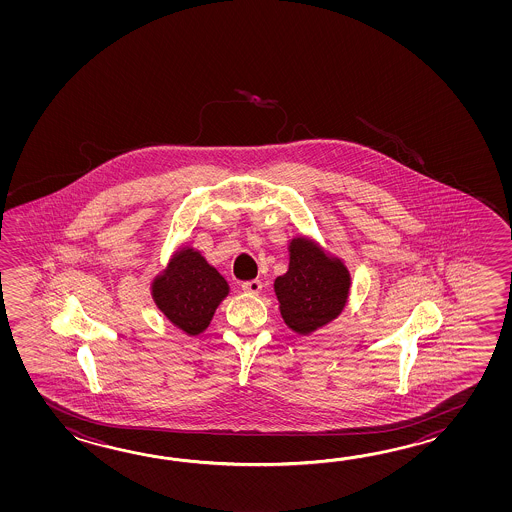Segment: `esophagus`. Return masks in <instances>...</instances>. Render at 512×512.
<instances>
[{
	"label": "esophagus",
	"mask_w": 512,
	"mask_h": 512,
	"mask_svg": "<svg viewBox=\"0 0 512 512\" xmlns=\"http://www.w3.org/2000/svg\"><path fill=\"white\" fill-rule=\"evenodd\" d=\"M261 287H263V283L260 280H249V282L241 283V289L249 294H260Z\"/></svg>",
	"instance_id": "obj_1"
}]
</instances>
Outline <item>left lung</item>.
I'll list each match as a JSON object with an SVG mask.
<instances>
[{
    "mask_svg": "<svg viewBox=\"0 0 512 512\" xmlns=\"http://www.w3.org/2000/svg\"><path fill=\"white\" fill-rule=\"evenodd\" d=\"M351 274L344 261L324 251L313 238L289 241V269L274 280L283 322L309 335L333 322L348 304Z\"/></svg>",
    "mask_w": 512,
    "mask_h": 512,
    "instance_id": "1",
    "label": "left lung"
}]
</instances>
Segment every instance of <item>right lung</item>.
I'll use <instances>...</instances> for the list:
<instances>
[{
    "instance_id": "right-lung-1",
    "label": "right lung",
    "mask_w": 512,
    "mask_h": 512,
    "mask_svg": "<svg viewBox=\"0 0 512 512\" xmlns=\"http://www.w3.org/2000/svg\"><path fill=\"white\" fill-rule=\"evenodd\" d=\"M227 280L201 252L183 245L170 256L168 265L152 280L157 309L188 337L201 335L229 296Z\"/></svg>"
}]
</instances>
